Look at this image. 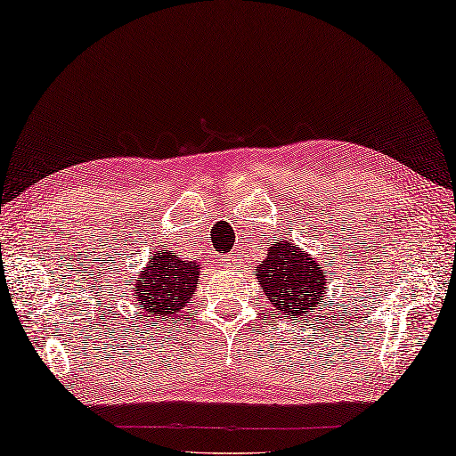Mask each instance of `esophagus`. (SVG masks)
I'll list each match as a JSON object with an SVG mask.
<instances>
[{
	"mask_svg": "<svg viewBox=\"0 0 456 456\" xmlns=\"http://www.w3.org/2000/svg\"><path fill=\"white\" fill-rule=\"evenodd\" d=\"M230 261H232V259H226V265H228V267H230Z\"/></svg>",
	"mask_w": 456,
	"mask_h": 456,
	"instance_id": "obj_1",
	"label": "esophagus"
}]
</instances>
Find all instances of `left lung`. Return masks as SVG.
<instances>
[{
  "mask_svg": "<svg viewBox=\"0 0 456 456\" xmlns=\"http://www.w3.org/2000/svg\"><path fill=\"white\" fill-rule=\"evenodd\" d=\"M256 271L259 287L285 318L314 314L326 297L328 271L289 240L273 241Z\"/></svg>",
  "mask_w": 456,
  "mask_h": 456,
  "instance_id": "8db88e82",
  "label": "left lung"
}]
</instances>
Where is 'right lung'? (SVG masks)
Returning <instances> with one entry per match:
<instances>
[{
  "instance_id": "obj_1",
  "label": "right lung",
  "mask_w": 456,
  "mask_h": 456,
  "mask_svg": "<svg viewBox=\"0 0 456 456\" xmlns=\"http://www.w3.org/2000/svg\"><path fill=\"white\" fill-rule=\"evenodd\" d=\"M200 265L183 261L169 249L156 251L140 273L134 285V298L146 316L175 318L199 287Z\"/></svg>"
}]
</instances>
